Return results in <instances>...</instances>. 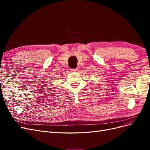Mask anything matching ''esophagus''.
Segmentation results:
<instances>
[{"instance_id":"34e87169","label":"esophagus","mask_w":150,"mask_h":150,"mask_svg":"<svg viewBox=\"0 0 150 150\" xmlns=\"http://www.w3.org/2000/svg\"><path fill=\"white\" fill-rule=\"evenodd\" d=\"M71 71L72 72H77L78 71V68H75V69H71Z\"/></svg>"}]
</instances>
